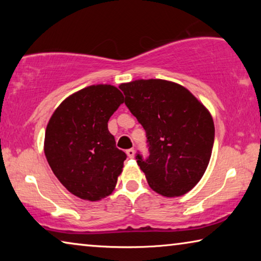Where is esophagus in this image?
Returning <instances> with one entry per match:
<instances>
[{
  "label": "esophagus",
  "instance_id": "obj_1",
  "mask_svg": "<svg viewBox=\"0 0 261 261\" xmlns=\"http://www.w3.org/2000/svg\"><path fill=\"white\" fill-rule=\"evenodd\" d=\"M126 155L129 158H134L135 156V149L134 148H129L126 151Z\"/></svg>",
  "mask_w": 261,
  "mask_h": 261
}]
</instances>
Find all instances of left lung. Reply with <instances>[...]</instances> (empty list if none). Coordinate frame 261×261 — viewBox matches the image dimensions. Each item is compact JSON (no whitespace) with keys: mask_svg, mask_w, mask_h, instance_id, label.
Segmentation results:
<instances>
[{"mask_svg":"<svg viewBox=\"0 0 261 261\" xmlns=\"http://www.w3.org/2000/svg\"><path fill=\"white\" fill-rule=\"evenodd\" d=\"M120 88L146 131L149 156L137 163L153 191L183 196L204 176L214 144L213 117L188 88L165 79H137Z\"/></svg>","mask_w":261,"mask_h":261,"instance_id":"obj_1","label":"left lung"}]
</instances>
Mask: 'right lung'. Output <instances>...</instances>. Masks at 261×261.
Wrapping results in <instances>:
<instances>
[{
	"instance_id": "obj_1",
	"label": "right lung",
	"mask_w": 261,
	"mask_h": 261,
	"mask_svg": "<svg viewBox=\"0 0 261 261\" xmlns=\"http://www.w3.org/2000/svg\"><path fill=\"white\" fill-rule=\"evenodd\" d=\"M123 102L117 87L91 85L62 101L49 118L46 159L57 179L81 199L101 200L116 187L126 155L116 147L108 121Z\"/></svg>"
}]
</instances>
